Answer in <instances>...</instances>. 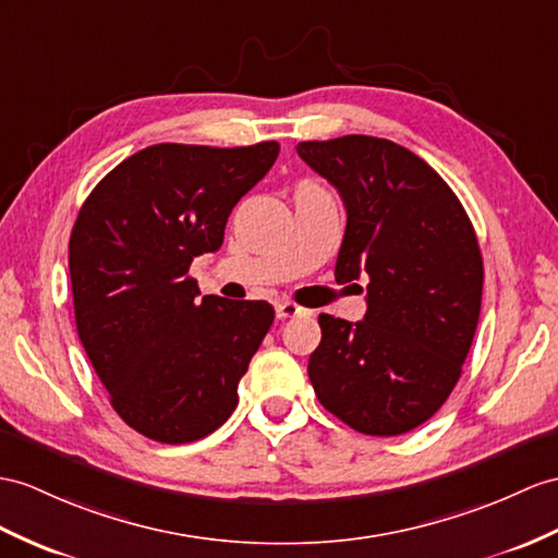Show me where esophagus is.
<instances>
[{"label":"esophagus","instance_id":"obj_1","mask_svg":"<svg viewBox=\"0 0 558 558\" xmlns=\"http://www.w3.org/2000/svg\"><path fill=\"white\" fill-rule=\"evenodd\" d=\"M298 315H310V310L295 305L291 301H281L277 303V317L279 319H289V317H298Z\"/></svg>","mask_w":558,"mask_h":558}]
</instances>
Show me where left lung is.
I'll return each instance as SVG.
<instances>
[{"label":"left lung","instance_id":"8db88e82","mask_svg":"<svg viewBox=\"0 0 558 558\" xmlns=\"http://www.w3.org/2000/svg\"><path fill=\"white\" fill-rule=\"evenodd\" d=\"M295 151L343 198L336 281H366L362 322L319 315L312 388L350 428L400 436L436 414L461 376L481 315L478 239L452 189L410 148L345 134Z\"/></svg>","mask_w":558,"mask_h":558}]
</instances>
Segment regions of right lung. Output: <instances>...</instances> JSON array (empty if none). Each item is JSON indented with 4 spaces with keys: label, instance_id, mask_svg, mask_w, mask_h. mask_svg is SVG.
Instances as JSON below:
<instances>
[{
    "label": "right lung",
    "instance_id": "obj_1",
    "mask_svg": "<svg viewBox=\"0 0 558 558\" xmlns=\"http://www.w3.org/2000/svg\"><path fill=\"white\" fill-rule=\"evenodd\" d=\"M279 156L277 142L154 144L94 186L68 243L77 336L113 410L156 442L206 438L275 322L265 301L201 295L189 267L225 241L229 213Z\"/></svg>",
    "mask_w": 558,
    "mask_h": 558
}]
</instances>
